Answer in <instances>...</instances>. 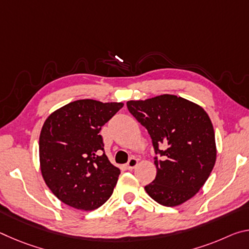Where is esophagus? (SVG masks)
I'll use <instances>...</instances> for the list:
<instances>
[{
	"instance_id": "esophagus-1",
	"label": "esophagus",
	"mask_w": 249,
	"mask_h": 249,
	"mask_svg": "<svg viewBox=\"0 0 249 249\" xmlns=\"http://www.w3.org/2000/svg\"><path fill=\"white\" fill-rule=\"evenodd\" d=\"M137 163H138V160L136 159V158H130L129 160H128V162L126 163V168H127V169H134L135 167L137 166Z\"/></svg>"
}]
</instances>
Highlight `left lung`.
Instances as JSON below:
<instances>
[{"label": "left lung", "instance_id": "obj_1", "mask_svg": "<svg viewBox=\"0 0 249 249\" xmlns=\"http://www.w3.org/2000/svg\"><path fill=\"white\" fill-rule=\"evenodd\" d=\"M130 114L153 142L156 178L145 187L159 204L177 206L203 187L216 160L215 135L209 115L183 98L162 94L145 101H128Z\"/></svg>", "mask_w": 249, "mask_h": 249}]
</instances>
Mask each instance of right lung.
<instances>
[{
  "instance_id": "1",
  "label": "right lung",
  "mask_w": 249,
  "mask_h": 249,
  "mask_svg": "<svg viewBox=\"0 0 249 249\" xmlns=\"http://www.w3.org/2000/svg\"><path fill=\"white\" fill-rule=\"evenodd\" d=\"M123 105L78 100L45 121L39 136L41 175L67 205L92 211L112 196L121 171L105 155L100 132Z\"/></svg>"
}]
</instances>
